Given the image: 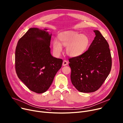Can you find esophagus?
I'll return each instance as SVG.
<instances>
[{
    "instance_id": "esophagus-1",
    "label": "esophagus",
    "mask_w": 123,
    "mask_h": 123,
    "mask_svg": "<svg viewBox=\"0 0 123 123\" xmlns=\"http://www.w3.org/2000/svg\"><path fill=\"white\" fill-rule=\"evenodd\" d=\"M68 61H67L66 60H64L63 62H62V65L63 66H66V65H67L68 64Z\"/></svg>"
}]
</instances>
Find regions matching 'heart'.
I'll use <instances>...</instances> for the list:
<instances>
[{"label":"heart","mask_w":123,"mask_h":123,"mask_svg":"<svg viewBox=\"0 0 123 123\" xmlns=\"http://www.w3.org/2000/svg\"><path fill=\"white\" fill-rule=\"evenodd\" d=\"M60 41H53V51L55 56H59L62 51V46L66 47V53L72 58L83 55L89 48L91 40L87 35L81 34L73 31H65L58 35Z\"/></svg>","instance_id":"1"}]
</instances>
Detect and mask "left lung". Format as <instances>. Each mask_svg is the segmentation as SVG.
<instances>
[{
    "label": "left lung",
    "instance_id": "obj_1",
    "mask_svg": "<svg viewBox=\"0 0 123 123\" xmlns=\"http://www.w3.org/2000/svg\"><path fill=\"white\" fill-rule=\"evenodd\" d=\"M93 31L96 36L88 50L82 55L69 60L72 84L82 92L97 91L111 69L112 59L108 43L98 31Z\"/></svg>",
    "mask_w": 123,
    "mask_h": 123
}]
</instances>
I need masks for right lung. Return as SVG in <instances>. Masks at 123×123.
<instances>
[{"label":"right lung","instance_id":"obj_1","mask_svg":"<svg viewBox=\"0 0 123 123\" xmlns=\"http://www.w3.org/2000/svg\"><path fill=\"white\" fill-rule=\"evenodd\" d=\"M47 30L30 28L18 41L15 51L18 77L38 93L48 90L62 63V60L51 54L52 34Z\"/></svg>","mask_w":123,"mask_h":123}]
</instances>
